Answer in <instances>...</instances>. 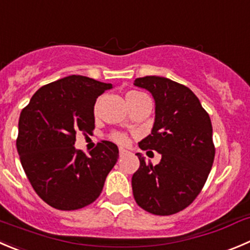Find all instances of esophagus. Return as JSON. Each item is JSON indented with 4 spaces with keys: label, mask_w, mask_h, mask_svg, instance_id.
<instances>
[{
    "label": "esophagus",
    "mask_w": 250,
    "mask_h": 250,
    "mask_svg": "<svg viewBox=\"0 0 250 250\" xmlns=\"http://www.w3.org/2000/svg\"><path fill=\"white\" fill-rule=\"evenodd\" d=\"M125 154H127V150H125V149H120V157L125 156Z\"/></svg>",
    "instance_id": "esophagus-1"
}]
</instances>
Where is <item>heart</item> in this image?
Segmentation results:
<instances>
[{"instance_id":"heart-1","label":"heart","mask_w":250,"mask_h":250,"mask_svg":"<svg viewBox=\"0 0 250 250\" xmlns=\"http://www.w3.org/2000/svg\"><path fill=\"white\" fill-rule=\"evenodd\" d=\"M143 95H144V94L139 93V91H135V90L127 91V93H125V101H127V104H129V103H132V101L137 100L138 98H140V96H143ZM95 112H96V106H95ZM111 139L120 145H125L128 142L127 134H125V133H121V132H116V133H113V134H111Z\"/></svg>"}]
</instances>
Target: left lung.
Instances as JSON below:
<instances>
[{
  "label": "left lung",
  "mask_w": 250,
  "mask_h": 250,
  "mask_svg": "<svg viewBox=\"0 0 250 250\" xmlns=\"http://www.w3.org/2000/svg\"><path fill=\"white\" fill-rule=\"evenodd\" d=\"M134 85L155 100L154 127L139 147L160 152L161 161L154 166L137 154L140 166L132 177L133 195L150 214L173 215L194 202L209 176L215 157L211 121L186 85L156 76L137 78Z\"/></svg>",
  "instance_id": "left-lung-1"
}]
</instances>
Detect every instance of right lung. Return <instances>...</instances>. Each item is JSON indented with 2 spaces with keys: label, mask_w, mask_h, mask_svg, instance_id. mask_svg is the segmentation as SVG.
Wrapping results in <instances>:
<instances>
[{
  "label": "right lung",
  "mask_w": 250,
  "mask_h": 250,
  "mask_svg": "<svg viewBox=\"0 0 250 250\" xmlns=\"http://www.w3.org/2000/svg\"><path fill=\"white\" fill-rule=\"evenodd\" d=\"M112 88L84 76L41 86L21 110L17 150L36 194L58 210H78L101 194L118 147L103 140L86 156L74 147L76 134H93L96 99Z\"/></svg>",
  "instance_id": "right-lung-1"
}]
</instances>
